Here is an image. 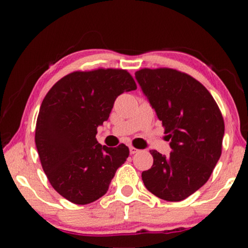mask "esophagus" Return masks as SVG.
Wrapping results in <instances>:
<instances>
[{"instance_id": "1", "label": "esophagus", "mask_w": 248, "mask_h": 248, "mask_svg": "<svg viewBox=\"0 0 248 248\" xmlns=\"http://www.w3.org/2000/svg\"><path fill=\"white\" fill-rule=\"evenodd\" d=\"M137 152H139V150L133 148V146H130V154H136Z\"/></svg>"}]
</instances>
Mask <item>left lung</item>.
Listing matches in <instances>:
<instances>
[{"instance_id":"left-lung-1","label":"left lung","mask_w":248,"mask_h":248,"mask_svg":"<svg viewBox=\"0 0 248 248\" xmlns=\"http://www.w3.org/2000/svg\"><path fill=\"white\" fill-rule=\"evenodd\" d=\"M136 78L170 140L169 156L150 151L153 165L142 171L150 192L182 201L202 187L222 152L224 120L209 91L190 75L159 68L141 69Z\"/></svg>"}]
</instances>
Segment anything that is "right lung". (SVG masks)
Masks as SVG:
<instances>
[{
  "label": "right lung",
  "mask_w": 248,
  "mask_h": 248,
  "mask_svg": "<svg viewBox=\"0 0 248 248\" xmlns=\"http://www.w3.org/2000/svg\"><path fill=\"white\" fill-rule=\"evenodd\" d=\"M134 90L137 84L125 70L77 71L59 79L44 98L36 148L51 186L71 202L87 204L104 196L129 156L128 146L107 148L96 134L116 98Z\"/></svg>",
  "instance_id": "obj_1"
}]
</instances>
